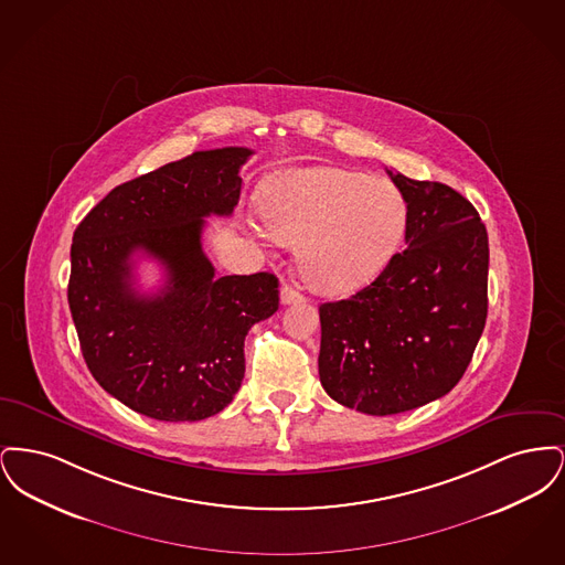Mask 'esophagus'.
<instances>
[{
    "label": "esophagus",
    "mask_w": 565,
    "mask_h": 565,
    "mask_svg": "<svg viewBox=\"0 0 565 565\" xmlns=\"http://www.w3.org/2000/svg\"><path fill=\"white\" fill-rule=\"evenodd\" d=\"M279 298H281V305H295V302H302L305 300V296L300 295L292 286H284Z\"/></svg>",
    "instance_id": "34e87169"
}]
</instances>
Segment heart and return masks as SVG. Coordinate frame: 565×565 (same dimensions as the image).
Instances as JSON below:
<instances>
[{
	"mask_svg": "<svg viewBox=\"0 0 565 565\" xmlns=\"http://www.w3.org/2000/svg\"><path fill=\"white\" fill-rule=\"evenodd\" d=\"M256 235L295 245L300 279L326 296H345L373 281L403 243L408 207L385 178L341 167H298L273 173L260 189Z\"/></svg>",
	"mask_w": 565,
	"mask_h": 565,
	"instance_id": "obj_1",
	"label": "heart"
}]
</instances>
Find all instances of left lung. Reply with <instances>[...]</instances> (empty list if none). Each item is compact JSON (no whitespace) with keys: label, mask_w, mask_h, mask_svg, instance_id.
I'll return each mask as SVG.
<instances>
[{"label":"left lung","mask_w":565,"mask_h":565,"mask_svg":"<svg viewBox=\"0 0 565 565\" xmlns=\"http://www.w3.org/2000/svg\"><path fill=\"white\" fill-rule=\"evenodd\" d=\"M403 192L406 249L371 286L320 305L326 394L366 415H396L449 394L487 320L489 242L457 190L390 171Z\"/></svg>","instance_id":"1"}]
</instances>
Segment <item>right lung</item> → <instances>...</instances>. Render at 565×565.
I'll return each mask as SVG.
<instances>
[{
	"mask_svg": "<svg viewBox=\"0 0 565 565\" xmlns=\"http://www.w3.org/2000/svg\"><path fill=\"white\" fill-rule=\"evenodd\" d=\"M249 148L192 152L125 182L82 220L72 243L70 311L95 381L135 413L199 422L228 406L245 373L243 341L279 307L273 273L215 277L203 254L207 215H231ZM168 281L137 296L132 256Z\"/></svg>",
	"mask_w": 565,
	"mask_h": 565,
	"instance_id": "right-lung-1",
	"label": "right lung"
}]
</instances>
